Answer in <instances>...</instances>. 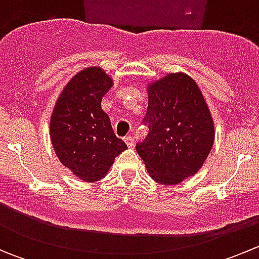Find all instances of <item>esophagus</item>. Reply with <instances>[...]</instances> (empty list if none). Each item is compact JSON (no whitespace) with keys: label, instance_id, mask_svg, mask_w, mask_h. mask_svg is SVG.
I'll return each mask as SVG.
<instances>
[{"label":"esophagus","instance_id":"obj_1","mask_svg":"<svg viewBox=\"0 0 259 259\" xmlns=\"http://www.w3.org/2000/svg\"><path fill=\"white\" fill-rule=\"evenodd\" d=\"M124 142L126 143V145L129 146V148H134V139H133L132 137H125Z\"/></svg>","mask_w":259,"mask_h":259}]
</instances>
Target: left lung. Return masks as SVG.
I'll return each mask as SVG.
<instances>
[{
    "label": "left lung",
    "instance_id": "8db88e82",
    "mask_svg": "<svg viewBox=\"0 0 259 259\" xmlns=\"http://www.w3.org/2000/svg\"><path fill=\"white\" fill-rule=\"evenodd\" d=\"M144 124L149 133L137 151L149 176L173 185L202 168L214 143V122L197 82L184 72L148 86Z\"/></svg>",
    "mask_w": 259,
    "mask_h": 259
}]
</instances>
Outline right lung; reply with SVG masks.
I'll return each instance as SVG.
<instances>
[{"instance_id": "obj_1", "label": "right lung", "mask_w": 259, "mask_h": 259, "mask_svg": "<svg viewBox=\"0 0 259 259\" xmlns=\"http://www.w3.org/2000/svg\"><path fill=\"white\" fill-rule=\"evenodd\" d=\"M111 86L113 80L100 67L81 70L60 94L50 120L57 158L85 182L103 179L115 158L127 149L101 109L103 96Z\"/></svg>"}]
</instances>
